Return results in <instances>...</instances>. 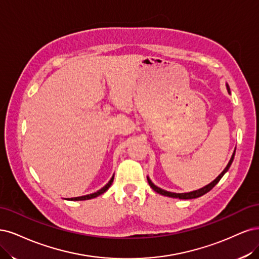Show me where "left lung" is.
<instances>
[{
  "label": "left lung",
  "instance_id": "left-lung-1",
  "mask_svg": "<svg viewBox=\"0 0 259 259\" xmlns=\"http://www.w3.org/2000/svg\"><path fill=\"white\" fill-rule=\"evenodd\" d=\"M226 86H227L228 94H230L229 86H228V85H226ZM235 153H236V151L233 152V154H232V156H231V158H230V160H229V162H228L227 166H226V168L224 169V171L219 175V177L216 178L213 182H211L210 184H208V185H206V186H204V187H202V188H200V189H198V190L190 191V193H183V194L170 193V191H166V190H163V189H161V188H159V187H157V186L154 184V183H153L151 180H149V178L147 177L148 184H149V186H151V187L156 191V193L160 194V195H162V196H166V197L179 198V199H195V198H198V197H201V196H203L204 194L208 193V191H210V190H211V189H212L216 184H218V183L221 181V179L224 177V174L228 171V169L230 168V165H231V163H232V161H233V158H235Z\"/></svg>",
  "mask_w": 259,
  "mask_h": 259
}]
</instances>
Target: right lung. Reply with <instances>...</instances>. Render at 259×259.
I'll list each match as a JSON object with an SVG mask.
<instances>
[{
  "label": "right lung",
  "instance_id": "add662e5",
  "mask_svg": "<svg viewBox=\"0 0 259 259\" xmlns=\"http://www.w3.org/2000/svg\"><path fill=\"white\" fill-rule=\"evenodd\" d=\"M113 181H114V175H113V177H112V179L110 180V182H108L107 184H106L104 187H102V188L100 189V190L96 191V193H94V194H90V195H86V196H81V197H75V198H71V199H69V200H72V201H80V200H89V199L96 198V197H98V196H100V195H102L103 193H105V191H106L108 188L111 187V185H112Z\"/></svg>",
  "mask_w": 259,
  "mask_h": 259
}]
</instances>
